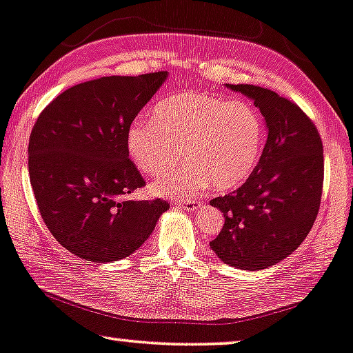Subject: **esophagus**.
<instances>
[{"label": "esophagus", "mask_w": 353, "mask_h": 353, "mask_svg": "<svg viewBox=\"0 0 353 353\" xmlns=\"http://www.w3.org/2000/svg\"><path fill=\"white\" fill-rule=\"evenodd\" d=\"M177 205L189 211H195L201 206V201L200 200H177Z\"/></svg>", "instance_id": "esophagus-1"}]
</instances>
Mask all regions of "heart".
Returning <instances> with one entry per match:
<instances>
[{"instance_id": "obj_1", "label": "heart", "mask_w": 353, "mask_h": 353, "mask_svg": "<svg viewBox=\"0 0 353 353\" xmlns=\"http://www.w3.org/2000/svg\"><path fill=\"white\" fill-rule=\"evenodd\" d=\"M263 143L265 124L252 103L196 90L163 98L152 121H134L125 134L130 159L148 176L159 174L153 190L168 196L195 195L210 182L219 190L241 185L255 169ZM182 149L188 161L170 168Z\"/></svg>"}]
</instances>
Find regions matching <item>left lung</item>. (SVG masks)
<instances>
[{"label": "left lung", "instance_id": "left-lung-1", "mask_svg": "<svg viewBox=\"0 0 353 353\" xmlns=\"http://www.w3.org/2000/svg\"><path fill=\"white\" fill-rule=\"evenodd\" d=\"M231 90L255 101L268 139L248 179L210 201L224 214L211 250L239 270H265L290 255L308 236L323 194V142L313 121L288 98L239 83Z\"/></svg>", "mask_w": 353, "mask_h": 353}]
</instances>
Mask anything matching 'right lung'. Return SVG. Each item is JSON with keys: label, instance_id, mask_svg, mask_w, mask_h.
Listing matches in <instances>:
<instances>
[{"label": "right lung", "instance_id": "1", "mask_svg": "<svg viewBox=\"0 0 353 353\" xmlns=\"http://www.w3.org/2000/svg\"><path fill=\"white\" fill-rule=\"evenodd\" d=\"M166 70L77 83L40 112L29 140L30 184L41 219L70 253L111 263L153 232L168 201L124 200L145 187L125 134Z\"/></svg>", "mask_w": 353, "mask_h": 353}]
</instances>
